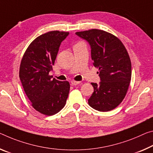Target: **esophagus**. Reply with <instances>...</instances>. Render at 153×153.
<instances>
[{
	"instance_id": "esophagus-1",
	"label": "esophagus",
	"mask_w": 153,
	"mask_h": 153,
	"mask_svg": "<svg viewBox=\"0 0 153 153\" xmlns=\"http://www.w3.org/2000/svg\"><path fill=\"white\" fill-rule=\"evenodd\" d=\"M80 84V82H77V81H71V84L73 86H76L78 85V84Z\"/></svg>"
}]
</instances>
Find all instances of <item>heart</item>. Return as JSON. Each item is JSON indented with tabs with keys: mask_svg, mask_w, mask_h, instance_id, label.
Instances as JSON below:
<instances>
[{
	"mask_svg": "<svg viewBox=\"0 0 153 153\" xmlns=\"http://www.w3.org/2000/svg\"><path fill=\"white\" fill-rule=\"evenodd\" d=\"M78 44H83V43H82V42H80V43H77V45H78Z\"/></svg>",
	"mask_w": 153,
	"mask_h": 153,
	"instance_id": "1",
	"label": "heart"
}]
</instances>
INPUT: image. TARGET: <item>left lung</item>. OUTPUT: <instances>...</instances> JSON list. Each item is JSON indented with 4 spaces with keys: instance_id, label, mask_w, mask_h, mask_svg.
Masks as SVG:
<instances>
[{
    "instance_id": "8db88e82",
    "label": "left lung",
    "mask_w": 153,
    "mask_h": 153,
    "mask_svg": "<svg viewBox=\"0 0 153 153\" xmlns=\"http://www.w3.org/2000/svg\"><path fill=\"white\" fill-rule=\"evenodd\" d=\"M91 48L93 65L99 68V84L91 83L94 92L88 99L91 108L108 111L122 102L131 78V62L124 45L111 33L98 29L76 33Z\"/></svg>"
}]
</instances>
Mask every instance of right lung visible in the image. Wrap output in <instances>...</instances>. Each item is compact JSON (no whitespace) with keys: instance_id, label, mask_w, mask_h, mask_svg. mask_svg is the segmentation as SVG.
Listing matches in <instances>:
<instances>
[{"instance_id":"obj_1","label":"right lung","mask_w":153,"mask_h":153,"mask_svg":"<svg viewBox=\"0 0 153 153\" xmlns=\"http://www.w3.org/2000/svg\"><path fill=\"white\" fill-rule=\"evenodd\" d=\"M69 34L58 30L43 34L29 45L22 59L19 76L24 92L33 107L43 114L54 115L66 104L69 82L52 79L49 73Z\"/></svg>"}]
</instances>
